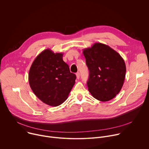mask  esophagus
Segmentation results:
<instances>
[{"label": "esophagus", "mask_w": 149, "mask_h": 149, "mask_svg": "<svg viewBox=\"0 0 149 149\" xmlns=\"http://www.w3.org/2000/svg\"><path fill=\"white\" fill-rule=\"evenodd\" d=\"M76 76H77V78L78 79H79V72H77L76 73Z\"/></svg>", "instance_id": "esophagus-1"}]
</instances>
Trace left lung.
<instances>
[{"label": "left lung", "mask_w": 149, "mask_h": 149, "mask_svg": "<svg viewBox=\"0 0 149 149\" xmlns=\"http://www.w3.org/2000/svg\"><path fill=\"white\" fill-rule=\"evenodd\" d=\"M90 71L87 86L91 94L101 101H108L123 86L126 67L121 55L109 46L95 43L83 50Z\"/></svg>", "instance_id": "1"}]
</instances>
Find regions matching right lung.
<instances>
[{"label":"right lung","mask_w":149,"mask_h":149,"mask_svg":"<svg viewBox=\"0 0 149 149\" xmlns=\"http://www.w3.org/2000/svg\"><path fill=\"white\" fill-rule=\"evenodd\" d=\"M62 56V53L55 54L47 49L36 56L29 72L33 93L43 102L54 107L67 99L76 79Z\"/></svg>","instance_id":"right-lung-1"}]
</instances>
